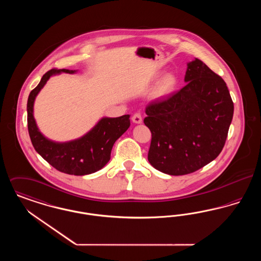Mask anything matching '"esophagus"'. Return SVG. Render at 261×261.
I'll return each instance as SVG.
<instances>
[{
    "mask_svg": "<svg viewBox=\"0 0 261 261\" xmlns=\"http://www.w3.org/2000/svg\"><path fill=\"white\" fill-rule=\"evenodd\" d=\"M132 121L134 122V123H137V124H140V123H142V121H143V117H142V114L140 113V112H136L133 116H132Z\"/></svg>",
    "mask_w": 261,
    "mask_h": 261,
    "instance_id": "obj_1",
    "label": "esophagus"
}]
</instances>
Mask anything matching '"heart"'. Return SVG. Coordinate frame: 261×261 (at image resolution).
I'll return each mask as SVG.
<instances>
[{
	"instance_id": "obj_1",
	"label": "heart",
	"mask_w": 261,
	"mask_h": 261,
	"mask_svg": "<svg viewBox=\"0 0 261 261\" xmlns=\"http://www.w3.org/2000/svg\"><path fill=\"white\" fill-rule=\"evenodd\" d=\"M178 85V79L174 73L164 75L155 89V95L158 97H165L173 93Z\"/></svg>"
}]
</instances>
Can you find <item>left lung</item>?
Listing matches in <instances>:
<instances>
[{"mask_svg":"<svg viewBox=\"0 0 261 261\" xmlns=\"http://www.w3.org/2000/svg\"><path fill=\"white\" fill-rule=\"evenodd\" d=\"M187 65L186 86L150 101L144 119L151 132L149 163L174 176L193 173L219 155L234 113L223 79L199 59Z\"/></svg>","mask_w":261,"mask_h":261,"instance_id":"1","label":"left lung"}]
</instances>
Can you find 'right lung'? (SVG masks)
<instances>
[{"label": "right lung", "mask_w": 261, "mask_h": 261, "mask_svg": "<svg viewBox=\"0 0 261 261\" xmlns=\"http://www.w3.org/2000/svg\"><path fill=\"white\" fill-rule=\"evenodd\" d=\"M77 70L50 69L43 75L37 87L33 89L27 100V124L32 145L38 153L53 167L63 173L87 175L101 169L111 160L115 141L130 126V115L102 117L84 136L73 141L58 143L49 140L38 129L33 107L38 93L45 86L50 76L62 72L73 74Z\"/></svg>", "instance_id": "obj_1"}]
</instances>
